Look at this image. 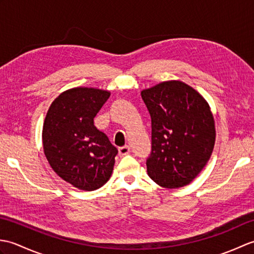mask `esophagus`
I'll return each instance as SVG.
<instances>
[{
  "label": "esophagus",
  "mask_w": 254,
  "mask_h": 254,
  "mask_svg": "<svg viewBox=\"0 0 254 254\" xmlns=\"http://www.w3.org/2000/svg\"><path fill=\"white\" fill-rule=\"evenodd\" d=\"M128 153H130V147L127 146V145H126V146H122L119 148V155H120V157H123V156L127 155Z\"/></svg>",
  "instance_id": "esophagus-1"
}]
</instances>
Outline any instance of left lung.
Instances as JSON below:
<instances>
[{"label": "left lung", "mask_w": 254, "mask_h": 254, "mask_svg": "<svg viewBox=\"0 0 254 254\" xmlns=\"http://www.w3.org/2000/svg\"><path fill=\"white\" fill-rule=\"evenodd\" d=\"M141 95L152 119L148 176L164 188L189 185L214 149L216 132L208 104L180 80L159 83Z\"/></svg>", "instance_id": "8db88e82"}]
</instances>
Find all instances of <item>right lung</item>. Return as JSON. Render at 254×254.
Listing matches in <instances>:
<instances>
[{
  "mask_svg": "<svg viewBox=\"0 0 254 254\" xmlns=\"http://www.w3.org/2000/svg\"><path fill=\"white\" fill-rule=\"evenodd\" d=\"M110 97L108 90L76 87L52 102L44 122L45 155L56 174L79 190L94 191L111 177L118 149L94 118Z\"/></svg>",
  "mask_w": 254,
  "mask_h": 254,
  "instance_id": "right-lung-1",
  "label": "right lung"
}]
</instances>
